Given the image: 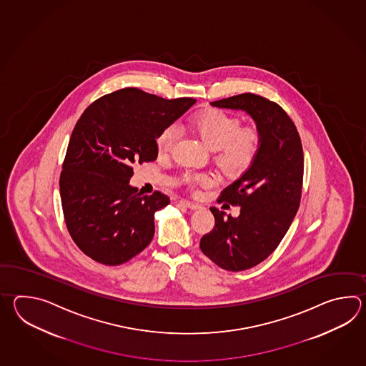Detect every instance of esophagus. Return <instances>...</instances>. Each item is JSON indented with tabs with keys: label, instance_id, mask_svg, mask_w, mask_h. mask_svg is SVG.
<instances>
[{
	"label": "esophagus",
	"instance_id": "34e87169",
	"mask_svg": "<svg viewBox=\"0 0 366 366\" xmlns=\"http://www.w3.org/2000/svg\"><path fill=\"white\" fill-rule=\"evenodd\" d=\"M179 202L183 204V205H186L187 208H189V209H199V208H202V205L197 204V202H188V200H183V199Z\"/></svg>",
	"mask_w": 366,
	"mask_h": 366
}]
</instances>
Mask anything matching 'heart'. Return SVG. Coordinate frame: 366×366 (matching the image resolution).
<instances>
[{"label":"heart","instance_id":"b5f03b06","mask_svg":"<svg viewBox=\"0 0 366 366\" xmlns=\"http://www.w3.org/2000/svg\"><path fill=\"white\" fill-rule=\"evenodd\" d=\"M188 127L197 133L210 148L214 149V161L229 174H241L255 162L262 148L263 136L255 125L242 127L239 117L224 109H205L188 117ZM175 125H167L157 136V150L169 154L177 141ZM182 182L192 189L212 186L216 177L212 172H186Z\"/></svg>","mask_w":366,"mask_h":366}]
</instances>
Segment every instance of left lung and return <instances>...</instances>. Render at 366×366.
I'll return each mask as SVG.
<instances>
[{
  "label": "left lung",
  "mask_w": 366,
  "mask_h": 366,
  "mask_svg": "<svg viewBox=\"0 0 366 366\" xmlns=\"http://www.w3.org/2000/svg\"><path fill=\"white\" fill-rule=\"evenodd\" d=\"M212 106L246 111L263 136L255 162L218 197L239 205V216L225 217L212 207L214 227L200 241L202 254L214 264L238 272L269 257L293 222L302 194L304 150L288 114L262 95L239 94Z\"/></svg>",
  "instance_id": "obj_1"
}]
</instances>
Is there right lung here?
<instances>
[{
    "instance_id": "obj_1",
    "label": "right lung",
    "mask_w": 366,
    "mask_h": 366,
    "mask_svg": "<svg viewBox=\"0 0 366 366\" xmlns=\"http://www.w3.org/2000/svg\"><path fill=\"white\" fill-rule=\"evenodd\" d=\"M124 87L94 101L78 119L60 174V196L71 239L85 255L120 265L148 247L154 213L170 204L129 186L132 164L156 161V139L194 104Z\"/></svg>"
}]
</instances>
